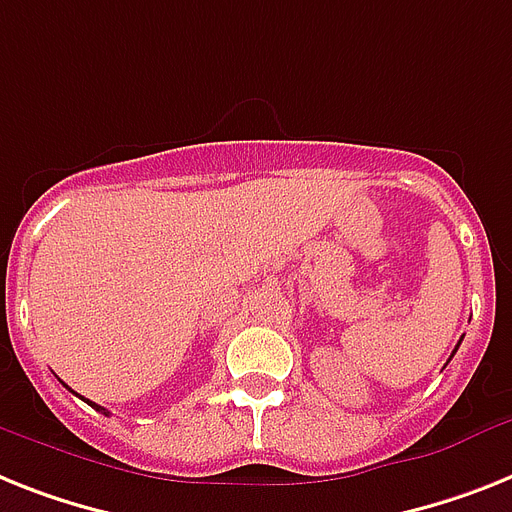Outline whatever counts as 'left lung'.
I'll list each match as a JSON object with an SVG mask.
<instances>
[{
  "label": "left lung",
  "mask_w": 512,
  "mask_h": 512,
  "mask_svg": "<svg viewBox=\"0 0 512 512\" xmlns=\"http://www.w3.org/2000/svg\"><path fill=\"white\" fill-rule=\"evenodd\" d=\"M458 345H460V342H458ZM455 350H458V348H455Z\"/></svg>",
  "instance_id": "1"
}]
</instances>
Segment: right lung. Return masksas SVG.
<instances>
[{"label":"right lung","mask_w":512,"mask_h":512,"mask_svg":"<svg viewBox=\"0 0 512 512\" xmlns=\"http://www.w3.org/2000/svg\"><path fill=\"white\" fill-rule=\"evenodd\" d=\"M88 403H91V400H88ZM91 405H94L96 411H104V408H101V405H96V403H91ZM104 413H107V411H104Z\"/></svg>","instance_id":"right-lung-1"}]
</instances>
